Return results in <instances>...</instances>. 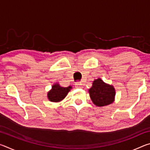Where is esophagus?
I'll return each mask as SVG.
<instances>
[{
	"instance_id": "obj_1",
	"label": "esophagus",
	"mask_w": 150,
	"mask_h": 150,
	"mask_svg": "<svg viewBox=\"0 0 150 150\" xmlns=\"http://www.w3.org/2000/svg\"><path fill=\"white\" fill-rule=\"evenodd\" d=\"M75 87L76 88H83L82 83H75Z\"/></svg>"
}]
</instances>
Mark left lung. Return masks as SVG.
<instances>
[{"label": "left lung", "mask_w": 150, "mask_h": 150, "mask_svg": "<svg viewBox=\"0 0 150 150\" xmlns=\"http://www.w3.org/2000/svg\"><path fill=\"white\" fill-rule=\"evenodd\" d=\"M91 99L96 106H105L115 101L116 91L113 85L106 83L98 78L94 80L92 87L88 89Z\"/></svg>", "instance_id": "left-lung-1"}]
</instances>
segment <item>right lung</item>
Returning a JSON list of instances; mask_svg holds the SVG:
<instances>
[{
	"label": "right lung",
	"mask_w": 150,
	"mask_h": 150,
	"mask_svg": "<svg viewBox=\"0 0 150 150\" xmlns=\"http://www.w3.org/2000/svg\"><path fill=\"white\" fill-rule=\"evenodd\" d=\"M72 88L71 86L64 87L61 86L59 83H54L52 86V88L47 93V98L53 103H59L63 100L67 95Z\"/></svg>",
	"instance_id": "add662e5"
}]
</instances>
